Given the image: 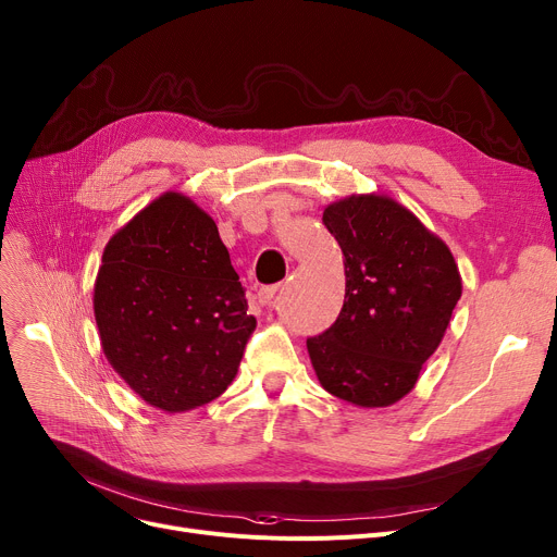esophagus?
Masks as SVG:
<instances>
[{
    "label": "esophagus",
    "instance_id": "obj_1",
    "mask_svg": "<svg viewBox=\"0 0 557 557\" xmlns=\"http://www.w3.org/2000/svg\"><path fill=\"white\" fill-rule=\"evenodd\" d=\"M275 294H277V284H273V286H261V288L257 290V300H259V305H271V300L275 298Z\"/></svg>",
    "mask_w": 557,
    "mask_h": 557
}]
</instances>
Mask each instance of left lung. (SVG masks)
<instances>
[{"mask_svg": "<svg viewBox=\"0 0 557 557\" xmlns=\"http://www.w3.org/2000/svg\"><path fill=\"white\" fill-rule=\"evenodd\" d=\"M343 250L345 302L307 338L320 386L361 408L393 406L418 384L462 294L449 246L386 194L345 196L323 212Z\"/></svg>", "mask_w": 557, "mask_h": 557, "instance_id": "1", "label": "left lung"}]
</instances>
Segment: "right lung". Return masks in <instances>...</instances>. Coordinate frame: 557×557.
Returning a JSON list of instances; mask_svg holds the SVG:
<instances>
[{"label":"right lung","mask_w":557,"mask_h":557,"mask_svg":"<svg viewBox=\"0 0 557 557\" xmlns=\"http://www.w3.org/2000/svg\"><path fill=\"white\" fill-rule=\"evenodd\" d=\"M95 282L103 355L164 413L216 399L257 327L214 219L164 191L106 244Z\"/></svg>","instance_id":"1"}]
</instances>
